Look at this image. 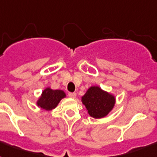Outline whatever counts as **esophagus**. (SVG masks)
<instances>
[{
	"mask_svg": "<svg viewBox=\"0 0 157 157\" xmlns=\"http://www.w3.org/2000/svg\"><path fill=\"white\" fill-rule=\"evenodd\" d=\"M68 96L71 98H75L76 97V93H68Z\"/></svg>",
	"mask_w": 157,
	"mask_h": 157,
	"instance_id": "esophagus-1",
	"label": "esophagus"
}]
</instances>
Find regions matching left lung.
I'll return each mask as SVG.
<instances>
[{
  "label": "left lung",
  "instance_id": "8db88e82",
  "mask_svg": "<svg viewBox=\"0 0 157 157\" xmlns=\"http://www.w3.org/2000/svg\"><path fill=\"white\" fill-rule=\"evenodd\" d=\"M81 101L90 117L98 119L106 117L114 107L116 98L98 86H91L82 96Z\"/></svg>",
  "mask_w": 157,
  "mask_h": 157
}]
</instances>
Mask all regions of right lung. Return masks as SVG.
Returning <instances> with one entry per match:
<instances>
[{
	"label": "right lung",
	"instance_id": "add662e5",
	"mask_svg": "<svg viewBox=\"0 0 157 157\" xmlns=\"http://www.w3.org/2000/svg\"><path fill=\"white\" fill-rule=\"evenodd\" d=\"M65 97L66 94L63 90H52L48 87L43 90L41 96L36 102V104L42 109L51 111L57 107V105L59 104L62 98Z\"/></svg>",
	"mask_w": 157,
	"mask_h": 157
}]
</instances>
